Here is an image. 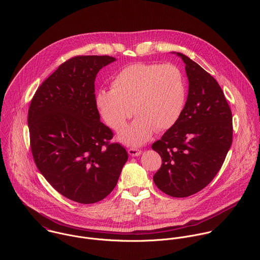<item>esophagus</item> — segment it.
<instances>
[{
    "instance_id": "obj_1",
    "label": "esophagus",
    "mask_w": 260,
    "mask_h": 260,
    "mask_svg": "<svg viewBox=\"0 0 260 260\" xmlns=\"http://www.w3.org/2000/svg\"><path fill=\"white\" fill-rule=\"evenodd\" d=\"M127 152H128V154L132 156H139V155L142 153V151L139 150V149H137V148H129V149L127 150Z\"/></svg>"
}]
</instances>
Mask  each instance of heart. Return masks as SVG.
<instances>
[{
    "label": "heart",
    "instance_id": "1",
    "mask_svg": "<svg viewBox=\"0 0 260 260\" xmlns=\"http://www.w3.org/2000/svg\"><path fill=\"white\" fill-rule=\"evenodd\" d=\"M186 98L185 76L178 66L139 62L119 70L111 79L110 90H99L95 105L115 132L124 127L134 110L138 116L119 139L127 145H140L155 129L167 131L179 120Z\"/></svg>",
    "mask_w": 260,
    "mask_h": 260
}]
</instances>
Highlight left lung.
I'll return each instance as SVG.
<instances>
[{
    "label": "left lung",
    "mask_w": 260,
    "mask_h": 260,
    "mask_svg": "<svg viewBox=\"0 0 260 260\" xmlns=\"http://www.w3.org/2000/svg\"><path fill=\"white\" fill-rule=\"evenodd\" d=\"M186 66L189 93L179 120L152 149L161 157L154 175L165 194L183 198L204 189L221 169L232 144V112L216 81L199 64L177 53Z\"/></svg>",
    "instance_id": "obj_1"
}]
</instances>
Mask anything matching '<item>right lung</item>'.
<instances>
[{"label":"right lung","instance_id":"right-lung-1","mask_svg":"<svg viewBox=\"0 0 260 260\" xmlns=\"http://www.w3.org/2000/svg\"><path fill=\"white\" fill-rule=\"evenodd\" d=\"M115 58L75 56L36 90L28 111L34 161L53 188L81 204L104 199L116 186L126 150L111 143L95 105V77Z\"/></svg>","mask_w":260,"mask_h":260}]
</instances>
